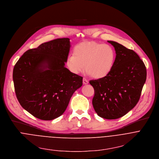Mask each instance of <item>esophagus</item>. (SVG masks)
Wrapping results in <instances>:
<instances>
[{"mask_svg": "<svg viewBox=\"0 0 159 159\" xmlns=\"http://www.w3.org/2000/svg\"><path fill=\"white\" fill-rule=\"evenodd\" d=\"M83 84H87L88 83H89V81H88L86 78H83Z\"/></svg>", "mask_w": 159, "mask_h": 159, "instance_id": "1", "label": "esophagus"}]
</instances>
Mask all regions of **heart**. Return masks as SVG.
<instances>
[{
  "mask_svg": "<svg viewBox=\"0 0 159 159\" xmlns=\"http://www.w3.org/2000/svg\"><path fill=\"white\" fill-rule=\"evenodd\" d=\"M116 57L114 49L109 45L84 42L74 47L73 55L67 57L66 65L74 74L82 73L85 67L92 78L101 79L111 73Z\"/></svg>",
  "mask_w": 159,
  "mask_h": 159,
  "instance_id": "b5f03b06",
  "label": "heart"
}]
</instances>
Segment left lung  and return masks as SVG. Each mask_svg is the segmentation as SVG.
<instances>
[{"mask_svg": "<svg viewBox=\"0 0 159 159\" xmlns=\"http://www.w3.org/2000/svg\"><path fill=\"white\" fill-rule=\"evenodd\" d=\"M116 50V61L105 78L90 81L95 95L93 108L98 116L116 119L126 115L137 104L147 79L143 62L133 50L108 41Z\"/></svg>", "mask_w": 159, "mask_h": 159, "instance_id": "left-lung-1", "label": "left lung"}]
</instances>
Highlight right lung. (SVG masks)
Returning a JSON list of instances; mask_svg holds the SVG:
<instances>
[{
	"instance_id": "add662e5",
	"label": "right lung",
	"mask_w": 159,
	"mask_h": 159,
	"mask_svg": "<svg viewBox=\"0 0 159 159\" xmlns=\"http://www.w3.org/2000/svg\"><path fill=\"white\" fill-rule=\"evenodd\" d=\"M70 47L68 38L43 43L25 52L13 69V81L22 107L38 119L49 120L66 111L83 77L65 67Z\"/></svg>"
}]
</instances>
